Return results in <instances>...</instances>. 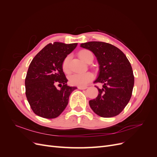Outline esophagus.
I'll return each instance as SVG.
<instances>
[{
    "mask_svg": "<svg viewBox=\"0 0 157 157\" xmlns=\"http://www.w3.org/2000/svg\"><path fill=\"white\" fill-rule=\"evenodd\" d=\"M78 88L79 90H85V89L87 88V87H86V86H78Z\"/></svg>",
    "mask_w": 157,
    "mask_h": 157,
    "instance_id": "1",
    "label": "esophagus"
}]
</instances>
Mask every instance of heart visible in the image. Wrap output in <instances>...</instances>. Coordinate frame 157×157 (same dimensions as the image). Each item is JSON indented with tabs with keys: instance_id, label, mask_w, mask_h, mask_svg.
<instances>
[{
	"instance_id": "heart-1",
	"label": "heart",
	"mask_w": 157,
	"mask_h": 157,
	"mask_svg": "<svg viewBox=\"0 0 157 157\" xmlns=\"http://www.w3.org/2000/svg\"><path fill=\"white\" fill-rule=\"evenodd\" d=\"M92 55V54L91 53V52L87 50H81L78 53L80 58L84 61L85 62H87L90 56ZM70 59V56H66L65 58L63 61L62 65H61V67H62L63 72L65 73H69L71 71L69 65ZM93 78V74L90 72H87L84 73H75L71 75L69 78V80L71 84L78 86H84L87 85L90 81H92Z\"/></svg>"
}]
</instances>
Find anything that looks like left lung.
<instances>
[{
    "mask_svg": "<svg viewBox=\"0 0 157 157\" xmlns=\"http://www.w3.org/2000/svg\"><path fill=\"white\" fill-rule=\"evenodd\" d=\"M80 46L92 51L97 58L99 70L94 83H101L96 99L89 101L90 106L98 115L115 117L123 111L132 96L134 76L130 61L116 46L103 42L92 41Z\"/></svg>",
    "mask_w": 157,
    "mask_h": 157,
    "instance_id": "left-lung-1",
    "label": "left lung"
}]
</instances>
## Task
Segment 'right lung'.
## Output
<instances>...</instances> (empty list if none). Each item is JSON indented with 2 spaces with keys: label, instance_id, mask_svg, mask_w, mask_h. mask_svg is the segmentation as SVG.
I'll return each instance as SVG.
<instances>
[{
  "label": "right lung",
  "instance_id": "obj_1",
  "mask_svg": "<svg viewBox=\"0 0 157 157\" xmlns=\"http://www.w3.org/2000/svg\"><path fill=\"white\" fill-rule=\"evenodd\" d=\"M77 46V43H50L33 59L25 80V95L36 115L54 118L67 107L70 94L77 88L68 86L61 65ZM56 83L61 85V89L56 88Z\"/></svg>",
  "mask_w": 157,
  "mask_h": 157
}]
</instances>
